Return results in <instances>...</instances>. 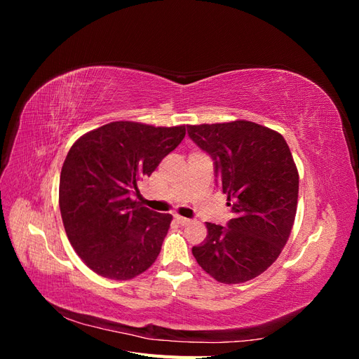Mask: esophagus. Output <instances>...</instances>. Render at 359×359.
Segmentation results:
<instances>
[{"label": "esophagus", "mask_w": 359, "mask_h": 359, "mask_svg": "<svg viewBox=\"0 0 359 359\" xmlns=\"http://www.w3.org/2000/svg\"><path fill=\"white\" fill-rule=\"evenodd\" d=\"M175 220L178 224H189L190 223V219H186V217H181V215H175Z\"/></svg>", "instance_id": "obj_1"}]
</instances>
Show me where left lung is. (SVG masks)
<instances>
[{
	"label": "left lung",
	"instance_id": "left-lung-1",
	"mask_svg": "<svg viewBox=\"0 0 359 359\" xmlns=\"http://www.w3.org/2000/svg\"><path fill=\"white\" fill-rule=\"evenodd\" d=\"M190 139L214 161L235 219L206 223L205 241L191 248L205 273L226 285L260 276L273 265L295 222L299 177L285 137L245 119L187 126Z\"/></svg>",
	"mask_w": 359,
	"mask_h": 359
}]
</instances>
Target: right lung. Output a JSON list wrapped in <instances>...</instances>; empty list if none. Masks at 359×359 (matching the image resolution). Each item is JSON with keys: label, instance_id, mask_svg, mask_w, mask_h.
<instances>
[{"label": "right lung", "instance_id": "obj_1", "mask_svg": "<svg viewBox=\"0 0 359 359\" xmlns=\"http://www.w3.org/2000/svg\"><path fill=\"white\" fill-rule=\"evenodd\" d=\"M184 136L186 126L115 121L72 145L61 169L60 210L72 247L94 273L130 280L156 262L172 215L130 194Z\"/></svg>", "mask_w": 359, "mask_h": 359}]
</instances>
